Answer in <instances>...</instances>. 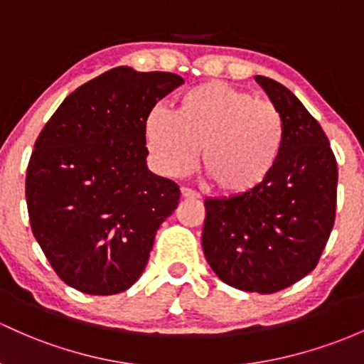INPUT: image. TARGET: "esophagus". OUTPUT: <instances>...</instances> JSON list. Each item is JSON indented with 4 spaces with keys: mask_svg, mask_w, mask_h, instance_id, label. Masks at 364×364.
Segmentation results:
<instances>
[{
    "mask_svg": "<svg viewBox=\"0 0 364 364\" xmlns=\"http://www.w3.org/2000/svg\"><path fill=\"white\" fill-rule=\"evenodd\" d=\"M181 194H182V198H183V199H196V198H199V194H198V193H194V191L187 189V187H182V189H181Z\"/></svg>",
    "mask_w": 364,
    "mask_h": 364,
    "instance_id": "34e87169",
    "label": "esophagus"
}]
</instances>
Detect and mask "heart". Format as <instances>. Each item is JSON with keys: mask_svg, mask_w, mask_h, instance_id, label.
<instances>
[{"mask_svg": "<svg viewBox=\"0 0 364 364\" xmlns=\"http://www.w3.org/2000/svg\"><path fill=\"white\" fill-rule=\"evenodd\" d=\"M152 159L168 177L198 163L224 196H246L267 181L284 146V119L274 104L222 81L183 92L173 114L161 107L144 127Z\"/></svg>", "mask_w": 364, "mask_h": 364, "instance_id": "1", "label": "heart"}]
</instances>
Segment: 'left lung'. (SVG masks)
I'll return each instance as SVG.
<instances>
[{"mask_svg":"<svg viewBox=\"0 0 364 364\" xmlns=\"http://www.w3.org/2000/svg\"><path fill=\"white\" fill-rule=\"evenodd\" d=\"M255 81L284 119L283 152L253 193L205 199L201 243L225 284L274 293L318 265L335 222L338 170L323 128L304 104L271 77Z\"/></svg>","mask_w":364,"mask_h":364,"instance_id":"1","label":"left lung"}]
</instances>
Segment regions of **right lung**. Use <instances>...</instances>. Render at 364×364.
Here are the masks:
<instances>
[{
	"mask_svg": "<svg viewBox=\"0 0 364 364\" xmlns=\"http://www.w3.org/2000/svg\"><path fill=\"white\" fill-rule=\"evenodd\" d=\"M178 74L111 69L81 85L41 130L27 166L31 229L53 271L88 295H114L146 269L156 230L178 205L147 168L146 119Z\"/></svg>",
	"mask_w": 364,
	"mask_h": 364,
	"instance_id": "add662e5",
	"label": "right lung"
}]
</instances>
